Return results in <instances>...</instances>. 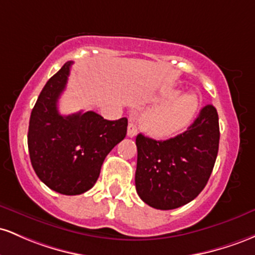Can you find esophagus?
I'll return each mask as SVG.
<instances>
[{
	"mask_svg": "<svg viewBox=\"0 0 255 255\" xmlns=\"http://www.w3.org/2000/svg\"><path fill=\"white\" fill-rule=\"evenodd\" d=\"M137 135V128L133 123H128V137H135Z\"/></svg>",
	"mask_w": 255,
	"mask_h": 255,
	"instance_id": "esophagus-1",
	"label": "esophagus"
}]
</instances>
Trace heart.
<instances>
[{"label": "heart", "mask_w": 255, "mask_h": 255, "mask_svg": "<svg viewBox=\"0 0 255 255\" xmlns=\"http://www.w3.org/2000/svg\"><path fill=\"white\" fill-rule=\"evenodd\" d=\"M199 101L191 94L179 96L178 91H171L165 102L150 108L142 116V128L154 137H170L181 132L195 118Z\"/></svg>", "instance_id": "heart-1"}]
</instances>
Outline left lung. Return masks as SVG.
I'll return each instance as SVG.
<instances>
[{
	"mask_svg": "<svg viewBox=\"0 0 255 255\" xmlns=\"http://www.w3.org/2000/svg\"><path fill=\"white\" fill-rule=\"evenodd\" d=\"M217 110L207 105L187 131L166 141L136 137L135 184L142 201L173 210L193 201L207 184L219 147Z\"/></svg>",
	"mask_w": 255,
	"mask_h": 255,
	"instance_id": "1",
	"label": "left lung"
}]
</instances>
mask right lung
Returning a JSON list of instances; mask_svg holds the SVG:
<instances>
[{
	"label": "right lung",
	"mask_w": 255,
	"mask_h": 255,
	"mask_svg": "<svg viewBox=\"0 0 255 255\" xmlns=\"http://www.w3.org/2000/svg\"><path fill=\"white\" fill-rule=\"evenodd\" d=\"M72 62L62 66L44 85L28 124L31 164L38 178L56 193L79 195L94 187L105 158L128 130V119H104L93 111L61 116L59 97Z\"/></svg>",
	"instance_id": "obj_1"
}]
</instances>
